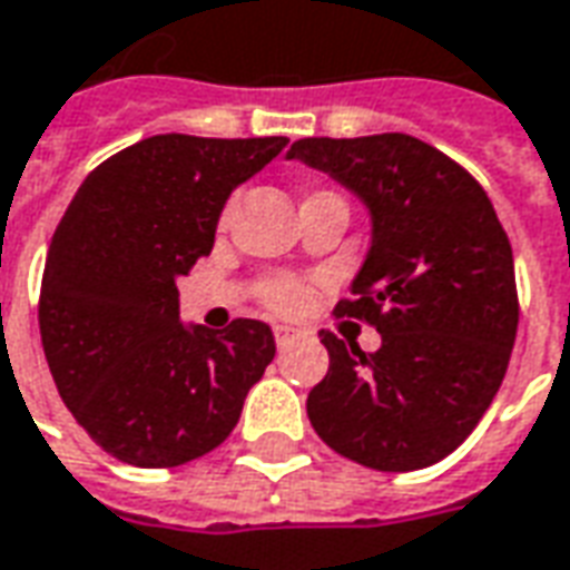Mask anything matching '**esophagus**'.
<instances>
[{
    "mask_svg": "<svg viewBox=\"0 0 570 570\" xmlns=\"http://www.w3.org/2000/svg\"><path fill=\"white\" fill-rule=\"evenodd\" d=\"M274 340H277L281 348H286L289 342L298 340V330H293V326H274Z\"/></svg>",
    "mask_w": 570,
    "mask_h": 570,
    "instance_id": "obj_1",
    "label": "esophagus"
}]
</instances>
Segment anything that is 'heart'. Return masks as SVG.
Instances as JSON below:
<instances>
[{
  "label": "heart",
  "mask_w": 570,
  "mask_h": 570,
  "mask_svg": "<svg viewBox=\"0 0 570 570\" xmlns=\"http://www.w3.org/2000/svg\"><path fill=\"white\" fill-rule=\"evenodd\" d=\"M312 197H336V194H330V190H317ZM308 200V197H305ZM230 206H225V213H222V225L228 222ZM312 284H305V281H289V277H281V281H272V284L265 286V305H268V312L281 314V317H296L308 308V302H312Z\"/></svg>",
  "instance_id": "1"
}]
</instances>
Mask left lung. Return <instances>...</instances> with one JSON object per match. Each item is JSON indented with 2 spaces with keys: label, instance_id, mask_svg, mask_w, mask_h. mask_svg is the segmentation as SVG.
I'll use <instances>...</instances> for the list:
<instances>
[{
  "label": "left lung",
  "instance_id": "obj_1",
  "mask_svg": "<svg viewBox=\"0 0 570 570\" xmlns=\"http://www.w3.org/2000/svg\"><path fill=\"white\" fill-rule=\"evenodd\" d=\"M286 157L370 213V249L336 314L376 326L382 345L361 352L321 330L330 370L308 392L314 432L380 472L444 460L491 407L519 330L512 246L488 194L413 135L298 138Z\"/></svg>",
  "mask_w": 570,
  "mask_h": 570
}]
</instances>
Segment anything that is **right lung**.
<instances>
[{"label": "right lung", "mask_w": 570, "mask_h": 570, "mask_svg": "<svg viewBox=\"0 0 570 570\" xmlns=\"http://www.w3.org/2000/svg\"><path fill=\"white\" fill-rule=\"evenodd\" d=\"M286 138L154 135L79 185L42 274L39 333L61 401L119 463L173 469L216 451L274 361L272 326L178 317V277L209 256L230 190Z\"/></svg>", "instance_id": "1"}]
</instances>
